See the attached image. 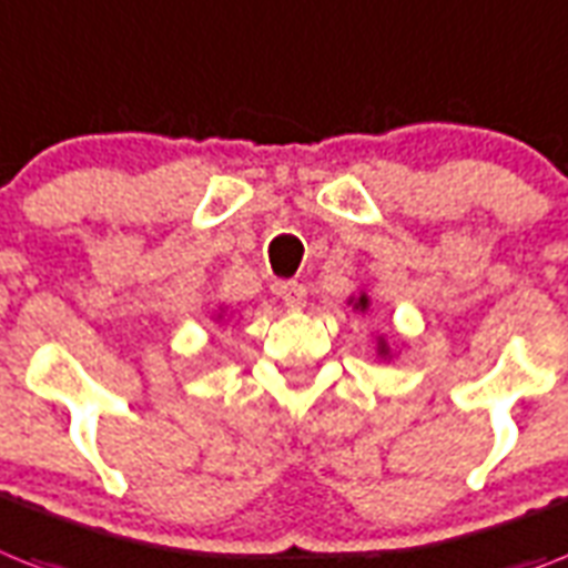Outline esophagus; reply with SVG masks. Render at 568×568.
Masks as SVG:
<instances>
[{
	"label": "esophagus",
	"mask_w": 568,
	"mask_h": 568,
	"mask_svg": "<svg viewBox=\"0 0 568 568\" xmlns=\"http://www.w3.org/2000/svg\"><path fill=\"white\" fill-rule=\"evenodd\" d=\"M275 295H278L287 307H302L304 304V287L302 284H295V281H278V284H275Z\"/></svg>",
	"instance_id": "esophagus-1"
}]
</instances>
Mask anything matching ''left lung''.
<instances>
[{"label": "left lung", "mask_w": 568, "mask_h": 568, "mask_svg": "<svg viewBox=\"0 0 568 568\" xmlns=\"http://www.w3.org/2000/svg\"><path fill=\"white\" fill-rule=\"evenodd\" d=\"M354 307H359V311H365V307H368V295L359 293V298H357V304H354ZM377 357H379V359H392V348H388V345H386V339H379V342H377Z\"/></svg>", "instance_id": "1"}]
</instances>
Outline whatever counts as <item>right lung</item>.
Masks as SVG:
<instances>
[{
	"label": "right lung",
	"mask_w": 568,
	"mask_h": 568,
	"mask_svg": "<svg viewBox=\"0 0 568 568\" xmlns=\"http://www.w3.org/2000/svg\"><path fill=\"white\" fill-rule=\"evenodd\" d=\"M217 318H220V316H217Z\"/></svg>",
	"instance_id": "obj_1"
}]
</instances>
